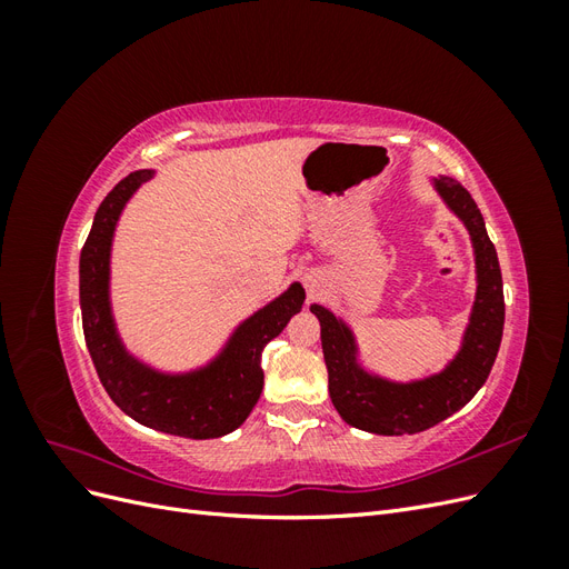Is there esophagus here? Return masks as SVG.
<instances>
[{
    "label": "esophagus",
    "instance_id": "1",
    "mask_svg": "<svg viewBox=\"0 0 569 569\" xmlns=\"http://www.w3.org/2000/svg\"><path fill=\"white\" fill-rule=\"evenodd\" d=\"M306 289H308V295H316L318 291V280L313 278V274H308L306 278Z\"/></svg>",
    "mask_w": 569,
    "mask_h": 569
}]
</instances>
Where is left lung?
<instances>
[{
  "label": "left lung",
  "instance_id": "left-lung-1",
  "mask_svg": "<svg viewBox=\"0 0 569 569\" xmlns=\"http://www.w3.org/2000/svg\"><path fill=\"white\" fill-rule=\"evenodd\" d=\"M432 184L446 206L468 228L477 270V295L470 322L449 366L412 382H391L387 377L368 372L358 363V343L351 327L325 306H311V313L320 320L322 356L327 375H330V385H327L330 399L341 420L363 432L385 437L416 435L453 416L487 382L498 347H501L506 320L503 278L485 218L468 189L453 178L439 176Z\"/></svg>",
  "mask_w": 569,
  "mask_h": 569
}]
</instances>
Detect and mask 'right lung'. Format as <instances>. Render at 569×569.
Wrapping results in <instances>:
<instances>
[{"label":"right lung","mask_w":569,"mask_h":569,"mask_svg":"<svg viewBox=\"0 0 569 569\" xmlns=\"http://www.w3.org/2000/svg\"><path fill=\"white\" fill-rule=\"evenodd\" d=\"M153 170H134L120 180L94 213L92 230L80 251L82 332L92 363L111 401L144 427L187 439L230 435L253 410L263 391L261 353L303 306L299 282L249 316L203 368L161 372L134 358L118 337L111 313V244L118 218Z\"/></svg>","instance_id":"add662e5"}]
</instances>
